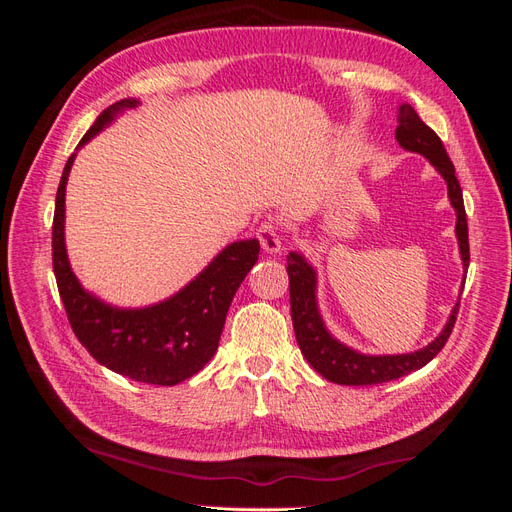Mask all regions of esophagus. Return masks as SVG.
Returning a JSON list of instances; mask_svg holds the SVG:
<instances>
[{
	"label": "esophagus",
	"mask_w": 512,
	"mask_h": 512,
	"mask_svg": "<svg viewBox=\"0 0 512 512\" xmlns=\"http://www.w3.org/2000/svg\"><path fill=\"white\" fill-rule=\"evenodd\" d=\"M258 241L262 245V250L267 254H280L282 252V237L277 232V226H273L271 222H265L258 228Z\"/></svg>",
	"instance_id": "obj_1"
}]
</instances>
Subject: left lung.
Listing matches in <instances>:
<instances>
[{
  "mask_svg": "<svg viewBox=\"0 0 512 512\" xmlns=\"http://www.w3.org/2000/svg\"><path fill=\"white\" fill-rule=\"evenodd\" d=\"M397 143L406 151L421 153L423 158L431 162V166L444 177L448 188V200L457 213L455 235L459 243V254L463 262V273H468L470 265V245H468V220H466V207H463V194L461 185L455 177V166L448 158V153L429 126H425L423 119L416 115L410 104H401L397 113V128H395ZM288 260V280H290V314H292V327L297 335L299 348L307 363L312 365L322 378H327L335 384L346 386H367V384H380L397 380L401 376H408L410 371L425 367L433 356H436L448 337L453 333L459 301L451 309L444 329L440 335L429 342L427 346L418 348L406 354H363L346 344L339 342L327 329L318 309L316 288H318V275L316 269L309 265L307 258L301 252H290ZM463 290V284H461Z\"/></svg>",
  "mask_w": 512,
  "mask_h": 512,
  "instance_id": "1",
  "label": "left lung"
}]
</instances>
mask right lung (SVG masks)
Segmentation results:
<instances>
[{
  "mask_svg": "<svg viewBox=\"0 0 512 512\" xmlns=\"http://www.w3.org/2000/svg\"><path fill=\"white\" fill-rule=\"evenodd\" d=\"M138 104L141 100L123 98L108 106L76 151ZM76 151L61 173L53 215V271L70 327L87 352L115 374L145 384L175 386L213 359L232 297L256 265L260 243L245 239L226 245L190 284L160 303L147 307L106 303L83 288L66 250V185Z\"/></svg>",
  "mask_w": 512,
  "mask_h": 512,
  "instance_id": "right-lung-1",
  "label": "right lung"
}]
</instances>
